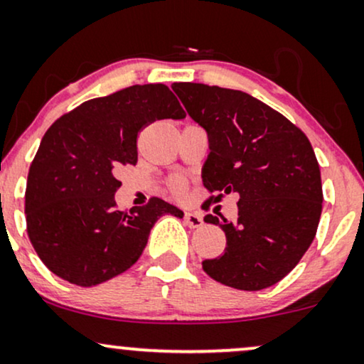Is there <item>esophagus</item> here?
<instances>
[{
	"label": "esophagus",
	"instance_id": "34e87169",
	"mask_svg": "<svg viewBox=\"0 0 364 364\" xmlns=\"http://www.w3.org/2000/svg\"><path fill=\"white\" fill-rule=\"evenodd\" d=\"M185 222L190 228H200L201 225H203V218H201L200 215L190 213V211H188V213H185Z\"/></svg>",
	"mask_w": 364,
	"mask_h": 364
}]
</instances>
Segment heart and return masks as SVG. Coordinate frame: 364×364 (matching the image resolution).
<instances>
[{
	"instance_id": "b5f03b06",
	"label": "heart",
	"mask_w": 364,
	"mask_h": 364,
	"mask_svg": "<svg viewBox=\"0 0 364 364\" xmlns=\"http://www.w3.org/2000/svg\"><path fill=\"white\" fill-rule=\"evenodd\" d=\"M174 191L181 193V191H183V186H181V185H176V186H174Z\"/></svg>"
}]
</instances>
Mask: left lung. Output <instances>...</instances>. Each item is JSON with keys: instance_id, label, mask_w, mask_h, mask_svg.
Returning a JSON list of instances; mask_svg holds the SVG:
<instances>
[{"instance_id": "8db88e82", "label": "left lung", "mask_w": 364, "mask_h": 364, "mask_svg": "<svg viewBox=\"0 0 364 364\" xmlns=\"http://www.w3.org/2000/svg\"><path fill=\"white\" fill-rule=\"evenodd\" d=\"M188 114L206 129L210 154L203 185L210 200L237 193V223L206 215L222 227L227 248L203 260L216 282L260 291L282 280L314 240L323 185L314 149L287 117L240 90L216 85L173 84Z\"/></svg>"}]
</instances>
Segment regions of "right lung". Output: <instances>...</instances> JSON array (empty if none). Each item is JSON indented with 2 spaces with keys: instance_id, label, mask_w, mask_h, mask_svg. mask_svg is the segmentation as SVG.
<instances>
[{
  "instance_id": "1",
  "label": "right lung",
  "mask_w": 364,
  "mask_h": 364,
  "mask_svg": "<svg viewBox=\"0 0 364 364\" xmlns=\"http://www.w3.org/2000/svg\"><path fill=\"white\" fill-rule=\"evenodd\" d=\"M186 112L163 84L131 85L90 99L57 119L28 171L26 233L60 279L92 287L126 272L159 216L183 211L161 198L119 211L114 195L124 166L137 163V136L159 119Z\"/></svg>"
}]
</instances>
